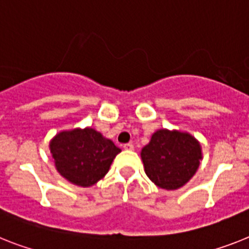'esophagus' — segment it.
<instances>
[{"label": "esophagus", "mask_w": 249, "mask_h": 249, "mask_svg": "<svg viewBox=\"0 0 249 249\" xmlns=\"http://www.w3.org/2000/svg\"><path fill=\"white\" fill-rule=\"evenodd\" d=\"M123 148H124L125 150H133V149H134V145H133L131 143H126V144H124V145H123Z\"/></svg>", "instance_id": "esophagus-1"}]
</instances>
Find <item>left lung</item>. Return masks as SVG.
Listing matches in <instances>:
<instances>
[{
	"mask_svg": "<svg viewBox=\"0 0 249 249\" xmlns=\"http://www.w3.org/2000/svg\"><path fill=\"white\" fill-rule=\"evenodd\" d=\"M144 171L154 185L177 190L191 179L202 158L201 145L189 133L160 129L142 149Z\"/></svg>",
	"mask_w": 249,
	"mask_h": 249,
	"instance_id": "1",
	"label": "left lung"
}]
</instances>
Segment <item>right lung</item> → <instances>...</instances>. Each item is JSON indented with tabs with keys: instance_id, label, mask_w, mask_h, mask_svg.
<instances>
[{
	"instance_id": "obj_1",
	"label": "right lung",
	"mask_w": 249,
	"mask_h": 249,
	"mask_svg": "<svg viewBox=\"0 0 249 249\" xmlns=\"http://www.w3.org/2000/svg\"><path fill=\"white\" fill-rule=\"evenodd\" d=\"M49 148L60 176L82 187L95 185L105 176L121 152L92 128L60 131L50 141Z\"/></svg>"
}]
</instances>
